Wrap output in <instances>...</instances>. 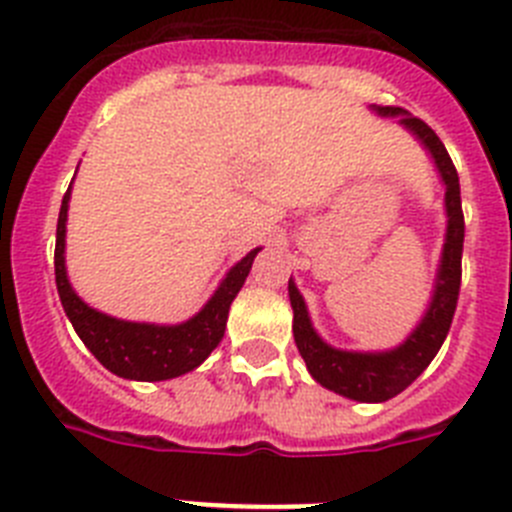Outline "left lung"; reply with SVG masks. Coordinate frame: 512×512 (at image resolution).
<instances>
[{
  "instance_id": "1",
  "label": "left lung",
  "mask_w": 512,
  "mask_h": 512,
  "mask_svg": "<svg viewBox=\"0 0 512 512\" xmlns=\"http://www.w3.org/2000/svg\"><path fill=\"white\" fill-rule=\"evenodd\" d=\"M372 110L382 117H400V125L420 140V146L431 153L438 176L446 187V238H443L441 261H438L436 284L423 318L415 325L400 346L390 351H343V348L330 346L312 328L310 312L302 300L297 284L289 279V302L295 310L292 320V333L300 348V356L305 359L307 372L315 382H320L325 390L348 397L356 402H384L400 395L405 387L415 382L423 374V369L438 354L441 343L446 341V333L454 320L456 300H459L461 284V251H464V212H461V189L459 174H456L451 156L423 120L410 115L402 107H379L372 104Z\"/></svg>"
}]
</instances>
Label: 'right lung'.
Masks as SVG:
<instances>
[{"instance_id": "1", "label": "right lung", "mask_w": 512, "mask_h": 512, "mask_svg": "<svg viewBox=\"0 0 512 512\" xmlns=\"http://www.w3.org/2000/svg\"><path fill=\"white\" fill-rule=\"evenodd\" d=\"M69 200L71 187L63 194L61 212H58L56 287L63 310L69 315L71 325L84 341V346L97 356L104 369H110L112 374L122 379H135V382H164V379L182 377V374L197 369L212 354V348L223 341L230 302L241 292L253 259L261 248H253L251 253H246L225 274L220 287L215 289V295L207 300V305L194 318L176 325L120 320L89 307L76 295L69 277H66V256L63 253H66Z\"/></svg>"}]
</instances>
